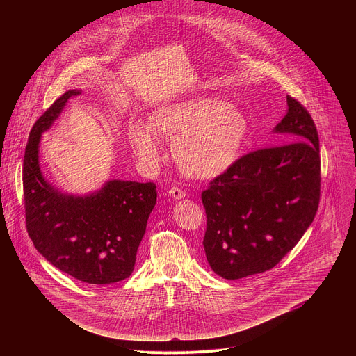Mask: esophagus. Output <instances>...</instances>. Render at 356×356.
<instances>
[{"instance_id":"esophagus-1","label":"esophagus","mask_w":356,"mask_h":356,"mask_svg":"<svg viewBox=\"0 0 356 356\" xmlns=\"http://www.w3.org/2000/svg\"><path fill=\"white\" fill-rule=\"evenodd\" d=\"M169 195L176 198V200H180V198H184L186 197V191L177 186H173L170 190H169Z\"/></svg>"}]
</instances>
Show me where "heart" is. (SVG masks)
Wrapping results in <instances>:
<instances>
[{
  "instance_id": "heart-1",
  "label": "heart",
  "mask_w": 356,
  "mask_h": 356,
  "mask_svg": "<svg viewBox=\"0 0 356 356\" xmlns=\"http://www.w3.org/2000/svg\"><path fill=\"white\" fill-rule=\"evenodd\" d=\"M245 115L214 97H186L156 108L149 125L134 121L129 138L136 154L147 163L161 158L158 136L175 138L173 158L195 179H214L238 161L248 136Z\"/></svg>"
}]
</instances>
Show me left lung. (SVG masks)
Instances as JSON below:
<instances>
[{
    "label": "left lung",
    "mask_w": 356,
    "mask_h": 356,
    "mask_svg": "<svg viewBox=\"0 0 356 356\" xmlns=\"http://www.w3.org/2000/svg\"><path fill=\"white\" fill-rule=\"evenodd\" d=\"M275 131L293 140L252 150L201 193L202 239L211 269L228 280L275 268L312 225L320 204L321 161L316 124L287 95Z\"/></svg>",
    "instance_id": "8db88e82"
}]
</instances>
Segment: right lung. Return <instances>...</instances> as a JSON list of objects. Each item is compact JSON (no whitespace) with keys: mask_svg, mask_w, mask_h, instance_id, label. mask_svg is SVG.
<instances>
[{"mask_svg":"<svg viewBox=\"0 0 356 356\" xmlns=\"http://www.w3.org/2000/svg\"><path fill=\"white\" fill-rule=\"evenodd\" d=\"M72 90L33 124L25 147L22 184L25 222L40 255L59 270L90 284H110L134 272L138 246L156 204V184L111 180L87 197L66 195L42 176L40 135L58 118Z\"/></svg>","mask_w":356,"mask_h":356,"instance_id":"right-lung-1","label":"right lung"}]
</instances>
